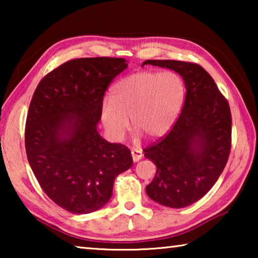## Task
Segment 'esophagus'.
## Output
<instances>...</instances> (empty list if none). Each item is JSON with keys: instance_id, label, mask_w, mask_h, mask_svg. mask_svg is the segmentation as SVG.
I'll return each instance as SVG.
<instances>
[{"instance_id": "34e87169", "label": "esophagus", "mask_w": 258, "mask_h": 258, "mask_svg": "<svg viewBox=\"0 0 258 258\" xmlns=\"http://www.w3.org/2000/svg\"><path fill=\"white\" fill-rule=\"evenodd\" d=\"M131 154H132V158H133L134 163H137V161H139L140 159L142 158V156H143L141 149H133Z\"/></svg>"}]
</instances>
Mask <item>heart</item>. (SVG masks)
I'll list each match as a JSON object with an SVG mask.
<instances>
[{
    "instance_id": "obj_1",
    "label": "heart",
    "mask_w": 258,
    "mask_h": 258,
    "mask_svg": "<svg viewBox=\"0 0 258 258\" xmlns=\"http://www.w3.org/2000/svg\"><path fill=\"white\" fill-rule=\"evenodd\" d=\"M185 85L173 72H140L121 78L110 90V100L101 107L104 128L120 140L130 121L140 132L159 139L169 132L184 102Z\"/></svg>"
}]
</instances>
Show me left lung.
<instances>
[{
	"instance_id": "8db88e82",
	"label": "left lung",
	"mask_w": 258,
	"mask_h": 258,
	"mask_svg": "<svg viewBox=\"0 0 258 258\" xmlns=\"http://www.w3.org/2000/svg\"><path fill=\"white\" fill-rule=\"evenodd\" d=\"M180 74L186 94L182 111L169 132L143 149L157 166L147 195L163 206L183 208L202 199L228 163L232 117L228 100L212 76L195 62L146 60Z\"/></svg>"
}]
</instances>
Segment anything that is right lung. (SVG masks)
I'll return each instance as SVG.
<instances>
[{"instance_id": "add662e5", "label": "right lung", "mask_w": 258, "mask_h": 258, "mask_svg": "<svg viewBox=\"0 0 258 258\" xmlns=\"http://www.w3.org/2000/svg\"><path fill=\"white\" fill-rule=\"evenodd\" d=\"M126 67L123 58L69 60L42 78L29 103V165L47 197L73 214L104 206L115 178L133 164L127 147L107 142L97 131L104 93Z\"/></svg>"}]
</instances>
